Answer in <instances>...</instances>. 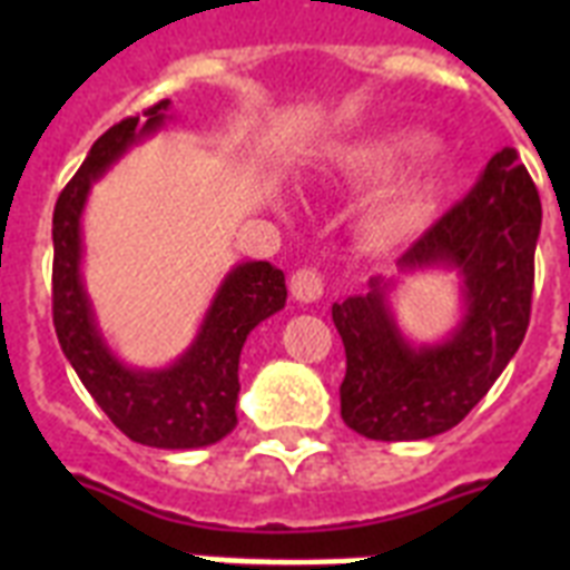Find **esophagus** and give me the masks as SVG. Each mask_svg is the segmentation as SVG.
<instances>
[{
  "mask_svg": "<svg viewBox=\"0 0 570 570\" xmlns=\"http://www.w3.org/2000/svg\"><path fill=\"white\" fill-rule=\"evenodd\" d=\"M322 289H325V281H322L320 272L311 266L298 268V272H293V277H289V293H293L295 302H316V298H322Z\"/></svg>",
  "mask_w": 570,
  "mask_h": 570,
  "instance_id": "1",
  "label": "esophagus"
}]
</instances>
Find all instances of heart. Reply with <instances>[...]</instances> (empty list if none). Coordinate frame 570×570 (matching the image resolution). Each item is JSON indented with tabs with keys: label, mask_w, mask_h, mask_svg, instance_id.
Segmentation results:
<instances>
[{
	"label": "heart",
	"mask_w": 570,
	"mask_h": 570,
	"mask_svg": "<svg viewBox=\"0 0 570 570\" xmlns=\"http://www.w3.org/2000/svg\"><path fill=\"white\" fill-rule=\"evenodd\" d=\"M432 138L414 129H393L348 138L328 154L325 174L348 189L379 186L405 165L432 154ZM393 177V176H392ZM394 178V177H393ZM455 171L450 165H423L381 186L357 218V233L370 248H396L429 227L446 204Z\"/></svg>",
	"instance_id": "heart-1"
}]
</instances>
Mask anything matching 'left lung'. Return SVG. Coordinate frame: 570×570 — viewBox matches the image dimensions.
I'll use <instances>...</instances> for the list:
<instances>
[{
  "mask_svg": "<svg viewBox=\"0 0 570 570\" xmlns=\"http://www.w3.org/2000/svg\"><path fill=\"white\" fill-rule=\"evenodd\" d=\"M541 200L503 147L464 200L443 213L399 259V272L446 266L464 284V316L434 346H411L390 313L393 281L331 307L346 379L340 414L370 441H423L459 425L523 343L532 311Z\"/></svg>",
  "mask_w": 570,
  "mask_h": 570,
  "instance_id": "obj_1",
  "label": "left lung"
}]
</instances>
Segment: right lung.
I'll list each match as a JSON object with an SVG mask.
<instances>
[{"mask_svg":"<svg viewBox=\"0 0 570 570\" xmlns=\"http://www.w3.org/2000/svg\"><path fill=\"white\" fill-rule=\"evenodd\" d=\"M171 100L106 129L56 200L52 213V322L61 352L85 390L129 441L159 450H197L236 425L239 355L259 322L286 304L284 272L272 263H239L218 286L195 343L165 370H132L106 346L82 286V209L91 183L129 147L154 136Z\"/></svg>","mask_w":570,"mask_h":570,"instance_id":"obj_1","label":"right lung"}]
</instances>
